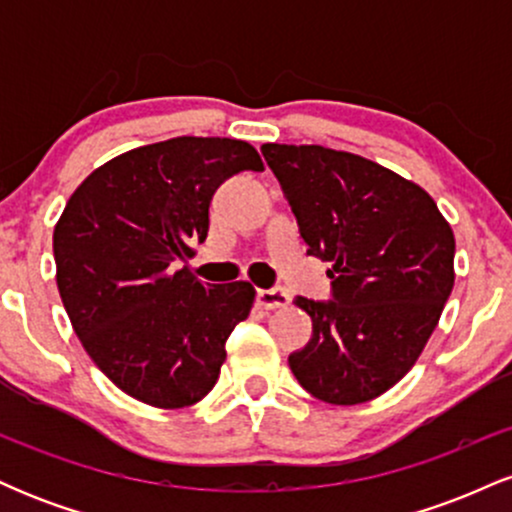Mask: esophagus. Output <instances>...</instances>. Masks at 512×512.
<instances>
[{
	"instance_id": "34e87169",
	"label": "esophagus",
	"mask_w": 512,
	"mask_h": 512,
	"mask_svg": "<svg viewBox=\"0 0 512 512\" xmlns=\"http://www.w3.org/2000/svg\"><path fill=\"white\" fill-rule=\"evenodd\" d=\"M255 301L264 310H276V308H286L291 298L284 289H260L255 293Z\"/></svg>"
}]
</instances>
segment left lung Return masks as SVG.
<instances>
[{
    "label": "left lung",
    "instance_id": "8db88e82",
    "mask_svg": "<svg viewBox=\"0 0 512 512\" xmlns=\"http://www.w3.org/2000/svg\"><path fill=\"white\" fill-rule=\"evenodd\" d=\"M308 255L332 262L330 301L298 296L313 337L289 366L327 404H361L399 383L455 284V236L436 202L378 163L325 146L264 144Z\"/></svg>",
    "mask_w": 512,
    "mask_h": 512
}]
</instances>
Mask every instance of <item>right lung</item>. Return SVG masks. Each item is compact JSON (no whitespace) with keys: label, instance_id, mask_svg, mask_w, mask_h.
Here are the masks:
<instances>
[{"label":"right lung","instance_id":"1","mask_svg":"<svg viewBox=\"0 0 512 512\" xmlns=\"http://www.w3.org/2000/svg\"><path fill=\"white\" fill-rule=\"evenodd\" d=\"M240 170H264L248 142L175 137L113 158L69 197L52 236L57 289L76 337L139 402L182 409L219 380L226 342L250 315L248 281L204 284L180 262L209 231V204Z\"/></svg>","mask_w":512,"mask_h":512}]
</instances>
